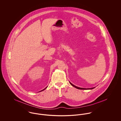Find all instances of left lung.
<instances>
[{
    "mask_svg": "<svg viewBox=\"0 0 121 121\" xmlns=\"http://www.w3.org/2000/svg\"><path fill=\"white\" fill-rule=\"evenodd\" d=\"M69 83H70V84L72 85V86H74V87H76V88H77V89H84V90H86V89H93V88H94L95 87H93V88H81V87H78V86H76L75 85H73L72 83H71L70 82H69Z\"/></svg>",
    "mask_w": 121,
    "mask_h": 121,
    "instance_id": "8db88e82",
    "label": "left lung"
}]
</instances>
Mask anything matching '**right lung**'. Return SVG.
Wrapping results in <instances>:
<instances>
[{
    "mask_svg": "<svg viewBox=\"0 0 121 121\" xmlns=\"http://www.w3.org/2000/svg\"><path fill=\"white\" fill-rule=\"evenodd\" d=\"M47 87H46V88H44V89H43V90H42V91H41L40 92H41V91H43V90H45V89H46V88H47Z\"/></svg>",
    "mask_w": 121,
    "mask_h": 121,
    "instance_id": "add662e5",
    "label": "right lung"
}]
</instances>
